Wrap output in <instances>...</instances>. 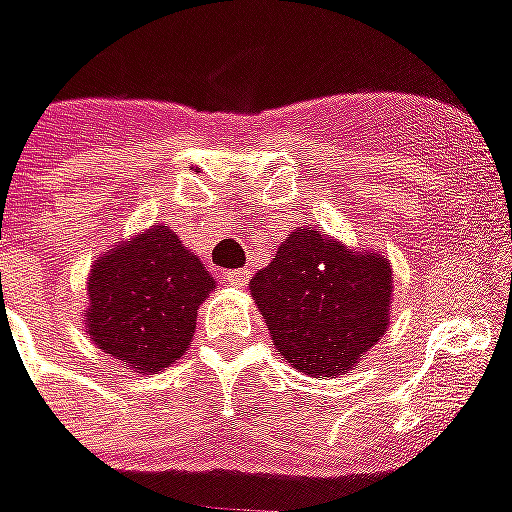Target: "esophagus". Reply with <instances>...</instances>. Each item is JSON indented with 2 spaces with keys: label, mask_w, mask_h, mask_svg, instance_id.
<instances>
[{
  "label": "esophagus",
  "mask_w": 512,
  "mask_h": 512,
  "mask_svg": "<svg viewBox=\"0 0 512 512\" xmlns=\"http://www.w3.org/2000/svg\"><path fill=\"white\" fill-rule=\"evenodd\" d=\"M226 278H228V284H231V286H239V289H242V286L249 284V270H247V268L228 270Z\"/></svg>",
  "instance_id": "1"
}]
</instances>
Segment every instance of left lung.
<instances>
[{
    "label": "left lung",
    "mask_w": 512,
    "mask_h": 512,
    "mask_svg": "<svg viewBox=\"0 0 512 512\" xmlns=\"http://www.w3.org/2000/svg\"><path fill=\"white\" fill-rule=\"evenodd\" d=\"M276 350L302 373L339 376L389 323L392 265L299 228L252 281Z\"/></svg>",
    "instance_id": "8db88e82"
}]
</instances>
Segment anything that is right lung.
<instances>
[{
    "label": "right lung",
    "mask_w": 512,
    "mask_h": 512,
    "mask_svg": "<svg viewBox=\"0 0 512 512\" xmlns=\"http://www.w3.org/2000/svg\"><path fill=\"white\" fill-rule=\"evenodd\" d=\"M215 281L168 226H155L94 263L89 336L141 373L168 368L189 347Z\"/></svg>",
    "instance_id": "right-lung-1"
}]
</instances>
